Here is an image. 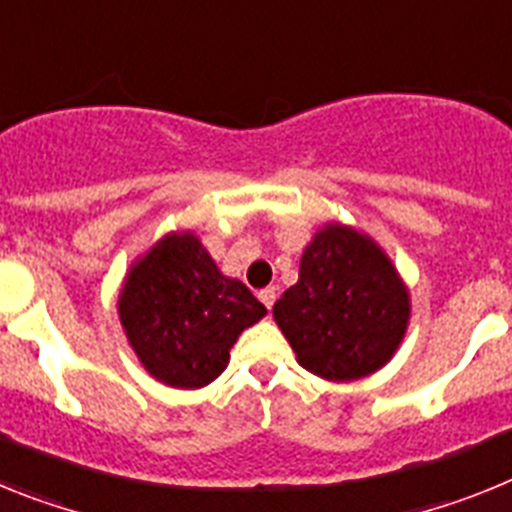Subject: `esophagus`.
I'll list each match as a JSON object with an SVG mask.
<instances>
[{
  "label": "esophagus",
  "instance_id": "obj_1",
  "mask_svg": "<svg viewBox=\"0 0 512 512\" xmlns=\"http://www.w3.org/2000/svg\"><path fill=\"white\" fill-rule=\"evenodd\" d=\"M259 300L264 302L266 307L274 305V300H277V287H264V289H261V292H259Z\"/></svg>",
  "mask_w": 512,
  "mask_h": 512
}]
</instances>
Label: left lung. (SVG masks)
Instances as JSON below:
<instances>
[{
	"instance_id": "left-lung-1",
	"label": "left lung",
	"mask_w": 512,
	"mask_h": 512,
	"mask_svg": "<svg viewBox=\"0 0 512 512\" xmlns=\"http://www.w3.org/2000/svg\"><path fill=\"white\" fill-rule=\"evenodd\" d=\"M408 292L390 259L343 225L320 230L300 261V282L274 305V320L307 372L333 382L377 372L400 346Z\"/></svg>"
}]
</instances>
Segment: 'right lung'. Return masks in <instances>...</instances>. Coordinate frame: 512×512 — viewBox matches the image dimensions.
Returning a JSON list of instances; mask_svg holds the SVG:
<instances>
[{"label": "right lung", "instance_id": "obj_1", "mask_svg": "<svg viewBox=\"0 0 512 512\" xmlns=\"http://www.w3.org/2000/svg\"><path fill=\"white\" fill-rule=\"evenodd\" d=\"M117 307L140 364L182 390L220 377L235 338L266 315L246 284L220 274L192 233L158 241L130 269Z\"/></svg>", "mask_w": 512, "mask_h": 512}]
</instances>
